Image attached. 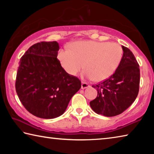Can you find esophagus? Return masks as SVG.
I'll use <instances>...</instances> for the list:
<instances>
[{
	"label": "esophagus",
	"mask_w": 154,
	"mask_h": 154,
	"mask_svg": "<svg viewBox=\"0 0 154 154\" xmlns=\"http://www.w3.org/2000/svg\"><path fill=\"white\" fill-rule=\"evenodd\" d=\"M90 85L88 84V83H86L85 82H82V89H85V88H88V87H90Z\"/></svg>",
	"instance_id": "esophagus-1"
}]
</instances>
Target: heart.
<instances>
[{
  "label": "heart",
  "instance_id": "1",
  "mask_svg": "<svg viewBox=\"0 0 154 154\" xmlns=\"http://www.w3.org/2000/svg\"><path fill=\"white\" fill-rule=\"evenodd\" d=\"M122 54V47L117 43L83 41L72 43L71 49H60L58 58L65 71L72 76L82 71L85 65V77L103 81L116 71Z\"/></svg>",
  "mask_w": 154,
  "mask_h": 154
}]
</instances>
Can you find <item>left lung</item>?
Returning <instances> with one entry per match:
<instances>
[{"label": "left lung", "mask_w": 154, "mask_h": 154, "mask_svg": "<svg viewBox=\"0 0 154 154\" xmlns=\"http://www.w3.org/2000/svg\"><path fill=\"white\" fill-rule=\"evenodd\" d=\"M124 54L116 71L108 79L92 85L98 95L90 105L95 113L113 117L126 110L139 90V65L132 52L122 46Z\"/></svg>", "instance_id": "obj_1"}]
</instances>
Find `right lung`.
<instances>
[{"mask_svg": "<svg viewBox=\"0 0 154 154\" xmlns=\"http://www.w3.org/2000/svg\"><path fill=\"white\" fill-rule=\"evenodd\" d=\"M58 50L56 41L35 43L19 62L15 90L25 109L38 118L61 116L82 87L81 81L62 67L57 58Z\"/></svg>", "mask_w": 154, "mask_h": 154, "instance_id": "right-lung-1", "label": "right lung"}]
</instances>
